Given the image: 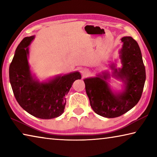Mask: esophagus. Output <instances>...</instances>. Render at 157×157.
<instances>
[{
  "mask_svg": "<svg viewBox=\"0 0 157 157\" xmlns=\"http://www.w3.org/2000/svg\"><path fill=\"white\" fill-rule=\"evenodd\" d=\"M82 73L83 75H86V74L88 73V70H86V69H82Z\"/></svg>",
  "mask_w": 157,
  "mask_h": 157,
  "instance_id": "34e87169",
  "label": "esophagus"
}]
</instances>
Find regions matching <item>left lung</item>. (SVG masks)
Segmentation results:
<instances>
[{
	"label": "left lung",
	"instance_id": "1",
	"mask_svg": "<svg viewBox=\"0 0 157 157\" xmlns=\"http://www.w3.org/2000/svg\"><path fill=\"white\" fill-rule=\"evenodd\" d=\"M123 43L121 50L123 68H115L113 76L120 78L125 84V90L119 94L111 91L107 79L109 74L84 79L90 105L95 113L105 118H112L125 113L139 102L144 88L145 68L137 42L131 36L121 39Z\"/></svg>",
	"mask_w": 157,
	"mask_h": 157
}]
</instances>
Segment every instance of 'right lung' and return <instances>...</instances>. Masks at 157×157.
Instances as JSON below:
<instances>
[{
	"label": "right lung",
	"mask_w": 157,
	"mask_h": 157,
	"mask_svg": "<svg viewBox=\"0 0 157 157\" xmlns=\"http://www.w3.org/2000/svg\"><path fill=\"white\" fill-rule=\"evenodd\" d=\"M34 37H25L17 48L9 68L10 84L16 100L25 111L39 118H55L63 113L65 95L81 75L72 73L45 83L34 80L28 62V46Z\"/></svg>",
	"instance_id": "add662e5"
}]
</instances>
